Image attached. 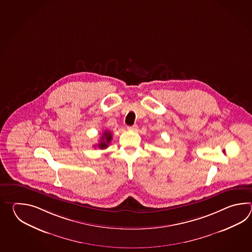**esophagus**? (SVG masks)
I'll return each mask as SVG.
<instances>
[{
    "label": "esophagus",
    "instance_id": "1",
    "mask_svg": "<svg viewBox=\"0 0 252 252\" xmlns=\"http://www.w3.org/2000/svg\"><path fill=\"white\" fill-rule=\"evenodd\" d=\"M128 130H131V131H136L137 129H138V125L137 124H135L133 126H128Z\"/></svg>",
    "mask_w": 252,
    "mask_h": 252
}]
</instances>
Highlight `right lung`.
I'll list each match as a JSON object with an SVG mask.
<instances>
[{"label":"right lung","mask_w":252,"mask_h":252,"mask_svg":"<svg viewBox=\"0 0 252 252\" xmlns=\"http://www.w3.org/2000/svg\"><path fill=\"white\" fill-rule=\"evenodd\" d=\"M112 139H113V136H112V132L111 131H109V130L103 131L102 137H101V139H100V142L97 145L98 148L101 149V150L106 149L109 144H110Z\"/></svg>","instance_id":"1"}]
</instances>
